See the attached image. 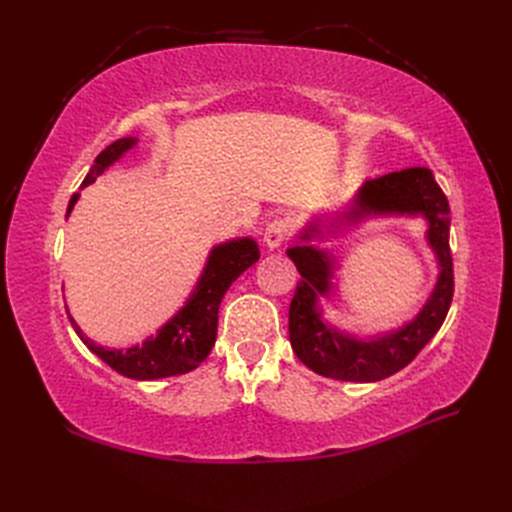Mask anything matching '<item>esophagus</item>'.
I'll use <instances>...</instances> for the list:
<instances>
[{
    "instance_id": "1",
    "label": "esophagus",
    "mask_w": 512,
    "mask_h": 512,
    "mask_svg": "<svg viewBox=\"0 0 512 512\" xmlns=\"http://www.w3.org/2000/svg\"><path fill=\"white\" fill-rule=\"evenodd\" d=\"M288 232H290V222L284 218H275L267 224L265 237L262 239H265L269 250H277V247H280L288 239Z\"/></svg>"
}]
</instances>
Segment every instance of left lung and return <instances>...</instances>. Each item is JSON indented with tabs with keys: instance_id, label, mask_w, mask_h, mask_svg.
I'll list each match as a JSON object with an SVG mask.
<instances>
[{
	"instance_id": "obj_1",
	"label": "left lung",
	"mask_w": 512,
	"mask_h": 512,
	"mask_svg": "<svg viewBox=\"0 0 512 512\" xmlns=\"http://www.w3.org/2000/svg\"><path fill=\"white\" fill-rule=\"evenodd\" d=\"M448 200L429 168H404L365 181L348 203L331 213L314 215L299 230L297 245L286 250L301 280L288 312L290 346L299 361L316 374L346 382H378L404 369L438 333L453 299V260L448 247ZM423 217L426 240L437 256L439 277L426 305L397 330L350 334L323 318L320 298L338 299V268L329 238L343 236L371 219ZM333 304V303H332Z\"/></svg>"
}]
</instances>
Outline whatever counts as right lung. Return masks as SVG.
<instances>
[{
	"mask_svg": "<svg viewBox=\"0 0 512 512\" xmlns=\"http://www.w3.org/2000/svg\"><path fill=\"white\" fill-rule=\"evenodd\" d=\"M138 145V138H121L108 145L91 164L81 190L94 183L104 170L117 164L130 149ZM81 198V192L72 194L66 218ZM260 258L258 243L252 237H235L211 247L203 271L188 294V299L170 316L156 335H149L141 344L130 348H108L89 339L83 329L72 318L66 307L72 329L81 337V342L102 359L117 374L132 380H160L168 376H181L203 363L218 337V312L226 290L237 277L250 269Z\"/></svg>",
	"mask_w": 512,
	"mask_h": 512,
	"instance_id": "obj_1",
	"label": "right lung"
}]
</instances>
